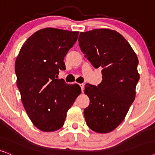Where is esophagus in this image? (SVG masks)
<instances>
[{
	"mask_svg": "<svg viewBox=\"0 0 155 155\" xmlns=\"http://www.w3.org/2000/svg\"><path fill=\"white\" fill-rule=\"evenodd\" d=\"M79 86H81V88L82 91H84V84H80Z\"/></svg>",
	"mask_w": 155,
	"mask_h": 155,
	"instance_id": "obj_1",
	"label": "esophagus"
}]
</instances>
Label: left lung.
I'll list each match as a JSON object with an SVG mask.
<instances>
[{
	"instance_id": "obj_1",
	"label": "left lung",
	"mask_w": 155,
	"mask_h": 155,
	"mask_svg": "<svg viewBox=\"0 0 155 155\" xmlns=\"http://www.w3.org/2000/svg\"><path fill=\"white\" fill-rule=\"evenodd\" d=\"M79 43L91 64L101 68L103 76L98 86L86 84L84 94L90 99L84 110L86 124L96 133H109L124 120L135 100L137 57L120 33L108 29L81 32Z\"/></svg>"
}]
</instances>
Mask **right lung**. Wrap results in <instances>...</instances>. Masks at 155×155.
<instances>
[{
  "label": "right lung",
  "mask_w": 155,
  "mask_h": 155,
  "mask_svg": "<svg viewBox=\"0 0 155 155\" xmlns=\"http://www.w3.org/2000/svg\"><path fill=\"white\" fill-rule=\"evenodd\" d=\"M79 32L45 28L31 35L16 59L17 85L27 114L45 132L60 129L81 88L57 79L65 69L64 59L75 44Z\"/></svg>",
  "instance_id": "add662e5"
}]
</instances>
